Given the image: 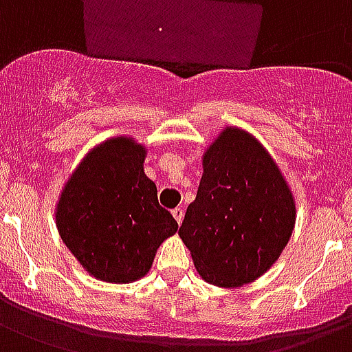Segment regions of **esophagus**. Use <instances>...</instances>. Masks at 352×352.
<instances>
[{
  "instance_id": "34e87169",
  "label": "esophagus",
  "mask_w": 352,
  "mask_h": 352,
  "mask_svg": "<svg viewBox=\"0 0 352 352\" xmlns=\"http://www.w3.org/2000/svg\"><path fill=\"white\" fill-rule=\"evenodd\" d=\"M184 209H182V207H176V209L173 210V216H174V220L178 221V223H182V221H184Z\"/></svg>"
}]
</instances>
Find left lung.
Instances as JSON below:
<instances>
[{
	"mask_svg": "<svg viewBox=\"0 0 352 352\" xmlns=\"http://www.w3.org/2000/svg\"><path fill=\"white\" fill-rule=\"evenodd\" d=\"M201 165L178 234L205 282L241 287L263 276L291 240L294 194L271 153L241 127L221 129Z\"/></svg>",
	"mask_w": 352,
	"mask_h": 352,
	"instance_id": "left-lung-1",
	"label": "left lung"
}]
</instances>
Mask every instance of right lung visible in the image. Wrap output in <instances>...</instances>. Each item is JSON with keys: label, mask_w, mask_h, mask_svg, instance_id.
I'll use <instances>...</instances> for the list:
<instances>
[{"label": "right lung", "mask_w": 352, "mask_h": 352, "mask_svg": "<svg viewBox=\"0 0 352 352\" xmlns=\"http://www.w3.org/2000/svg\"><path fill=\"white\" fill-rule=\"evenodd\" d=\"M145 158L147 147L136 138L103 140L76 165L56 201L61 240L101 282H138L151 271L158 247L178 230L143 170Z\"/></svg>", "instance_id": "obj_1"}]
</instances>
